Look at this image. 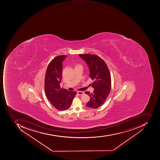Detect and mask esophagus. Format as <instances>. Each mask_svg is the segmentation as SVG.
<instances>
[{"instance_id": "34e87169", "label": "esophagus", "mask_w": 160, "mask_h": 160, "mask_svg": "<svg viewBox=\"0 0 160 160\" xmlns=\"http://www.w3.org/2000/svg\"><path fill=\"white\" fill-rule=\"evenodd\" d=\"M77 93L78 95H82L84 94V92H82V91H78Z\"/></svg>"}]
</instances>
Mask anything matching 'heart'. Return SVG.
Instances as JSON below:
<instances>
[{
    "instance_id": "heart-1",
    "label": "heart",
    "mask_w": 160,
    "mask_h": 160,
    "mask_svg": "<svg viewBox=\"0 0 160 160\" xmlns=\"http://www.w3.org/2000/svg\"><path fill=\"white\" fill-rule=\"evenodd\" d=\"M81 66V65H79V64H76V65H75V67H76V66Z\"/></svg>"
}]
</instances>
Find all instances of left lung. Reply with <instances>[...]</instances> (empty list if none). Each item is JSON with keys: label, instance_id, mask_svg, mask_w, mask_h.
<instances>
[{"label": "left lung", "instance_id": "8db88e82", "mask_svg": "<svg viewBox=\"0 0 160 160\" xmlns=\"http://www.w3.org/2000/svg\"><path fill=\"white\" fill-rule=\"evenodd\" d=\"M86 62L90 72V78L93 81L92 87L94 88L92 93L86 91L90 97L87 103L89 108L96 109L102 105L110 94L111 89V76L105 62L96 55L79 54Z\"/></svg>", "mask_w": 160, "mask_h": 160}]
</instances>
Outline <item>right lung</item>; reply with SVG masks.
Instances as JSON below:
<instances>
[{
    "mask_svg": "<svg viewBox=\"0 0 160 160\" xmlns=\"http://www.w3.org/2000/svg\"><path fill=\"white\" fill-rule=\"evenodd\" d=\"M66 55L58 56L48 66L45 78L46 96L52 106L59 111H65L70 108L76 92L61 88L62 80V62Z\"/></svg>",
    "mask_w": 160,
    "mask_h": 160,
    "instance_id": "1",
    "label": "right lung"
}]
</instances>
